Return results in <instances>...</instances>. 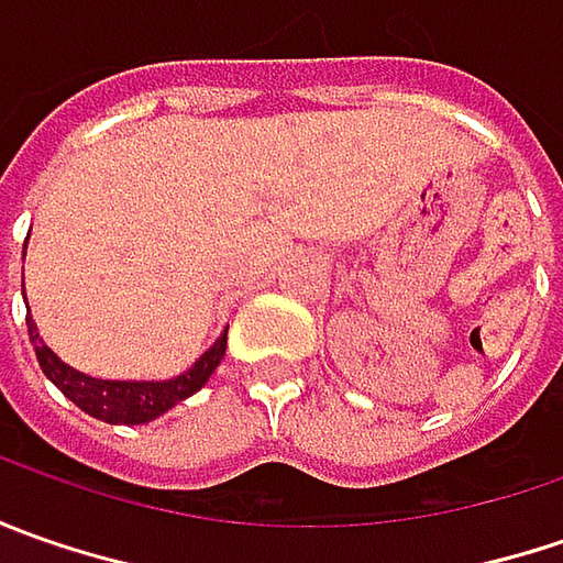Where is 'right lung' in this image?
<instances>
[{"label": "right lung", "mask_w": 563, "mask_h": 563, "mask_svg": "<svg viewBox=\"0 0 563 563\" xmlns=\"http://www.w3.org/2000/svg\"><path fill=\"white\" fill-rule=\"evenodd\" d=\"M27 335H31L33 351H36V360H40V369L46 373V378L65 398L75 400L84 413H90L97 420L124 422V426L156 420L159 413L172 410L175 404L197 395L209 382V376L216 373V366L222 363L228 344L225 329L219 335V341L187 369L185 376L168 378V382H109V378L84 376V373H77L75 366H68V363L55 357L53 351L43 344L31 316H27Z\"/></svg>", "instance_id": "right-lung-1"}]
</instances>
